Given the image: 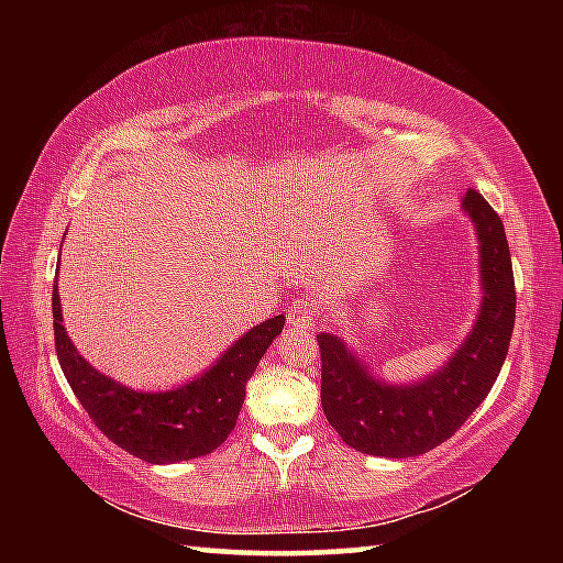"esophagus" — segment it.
<instances>
[{"mask_svg":"<svg viewBox=\"0 0 563 563\" xmlns=\"http://www.w3.org/2000/svg\"><path fill=\"white\" fill-rule=\"evenodd\" d=\"M288 322L295 330H312L316 328V305H312L308 298L298 300L288 310Z\"/></svg>","mask_w":563,"mask_h":563,"instance_id":"34e87169","label":"esophagus"}]
</instances>
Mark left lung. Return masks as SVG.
<instances>
[{
  "label": "left lung",
  "instance_id": "8db88e82",
  "mask_svg": "<svg viewBox=\"0 0 563 563\" xmlns=\"http://www.w3.org/2000/svg\"><path fill=\"white\" fill-rule=\"evenodd\" d=\"M462 211L479 243L482 302L470 335L442 367L415 383L393 385L340 335H318L322 412L342 442L362 454L405 460L440 446L484 402L507 360L517 312L507 235L476 190H466Z\"/></svg>",
  "mask_w": 563,
  "mask_h": 563
}]
</instances>
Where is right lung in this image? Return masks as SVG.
<instances>
[{"instance_id":"right-lung-1","label":"right lung","mask_w":563,"mask_h":563,"mask_svg":"<svg viewBox=\"0 0 563 563\" xmlns=\"http://www.w3.org/2000/svg\"><path fill=\"white\" fill-rule=\"evenodd\" d=\"M56 280L52 298L56 357L76 399L113 444L148 464H176L211 454L225 442L241 415L247 379L283 332L285 316L243 332L206 373L188 383L141 393L99 373L79 355L66 335Z\"/></svg>"}]
</instances>
